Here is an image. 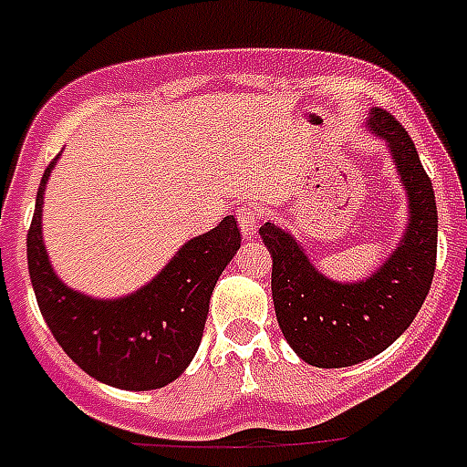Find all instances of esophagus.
<instances>
[{"mask_svg":"<svg viewBox=\"0 0 467 467\" xmlns=\"http://www.w3.org/2000/svg\"><path fill=\"white\" fill-rule=\"evenodd\" d=\"M237 223H240L242 237L252 240V237H256V230H259V211L252 208V205H242V208H237Z\"/></svg>","mask_w":467,"mask_h":467,"instance_id":"34e87169","label":"esophagus"}]
</instances>
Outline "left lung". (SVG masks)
Returning <instances> with one entry per match:
<instances>
[{
	"instance_id": "obj_1",
	"label": "left lung",
	"mask_w": 467,
	"mask_h": 467,
	"mask_svg": "<svg viewBox=\"0 0 467 467\" xmlns=\"http://www.w3.org/2000/svg\"><path fill=\"white\" fill-rule=\"evenodd\" d=\"M366 128L390 150L410 208L398 247L366 281L325 276L288 230L276 223L259 227L274 259L278 327L293 351L317 368H347L385 351L412 325L434 278L439 215L431 179L412 138L390 113L370 109Z\"/></svg>"
}]
</instances>
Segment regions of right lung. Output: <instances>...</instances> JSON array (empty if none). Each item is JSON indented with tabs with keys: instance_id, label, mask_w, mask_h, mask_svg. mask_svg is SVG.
Masks as SVG:
<instances>
[{
	"instance_id": "1",
	"label": "right lung",
	"mask_w": 467,
	"mask_h": 467,
	"mask_svg": "<svg viewBox=\"0 0 467 467\" xmlns=\"http://www.w3.org/2000/svg\"><path fill=\"white\" fill-rule=\"evenodd\" d=\"M55 157L40 179L28 230V274L43 319L72 361L120 390H157L182 376L203 337L220 274L240 249L233 215L176 252L150 284L123 298H91L62 284L43 244V193Z\"/></svg>"
}]
</instances>
